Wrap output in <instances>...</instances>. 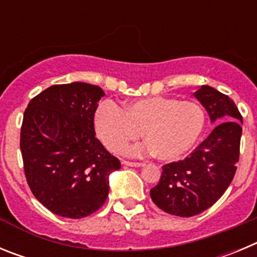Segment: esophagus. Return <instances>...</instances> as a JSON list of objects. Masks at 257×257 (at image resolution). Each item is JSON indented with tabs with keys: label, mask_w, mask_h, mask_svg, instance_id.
I'll return each instance as SVG.
<instances>
[{
	"label": "esophagus",
	"mask_w": 257,
	"mask_h": 257,
	"mask_svg": "<svg viewBox=\"0 0 257 257\" xmlns=\"http://www.w3.org/2000/svg\"><path fill=\"white\" fill-rule=\"evenodd\" d=\"M123 163L124 166H130V167H142L143 165H144V163H142V162H133V161H126V160H123Z\"/></svg>",
	"instance_id": "34e87169"
}]
</instances>
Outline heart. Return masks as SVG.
Returning <instances> with one entry per match:
<instances>
[{
	"instance_id": "obj_1",
	"label": "heart",
	"mask_w": 257,
	"mask_h": 257,
	"mask_svg": "<svg viewBox=\"0 0 257 257\" xmlns=\"http://www.w3.org/2000/svg\"><path fill=\"white\" fill-rule=\"evenodd\" d=\"M95 130L109 151L121 152L142 135L143 151L171 162L189 153L206 126L205 110L197 101L172 96H152L126 104L122 109L110 101L97 106Z\"/></svg>"
}]
</instances>
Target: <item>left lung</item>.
Wrapping results in <instances>:
<instances>
[{
    "label": "left lung",
    "mask_w": 257,
    "mask_h": 257,
    "mask_svg": "<svg viewBox=\"0 0 257 257\" xmlns=\"http://www.w3.org/2000/svg\"><path fill=\"white\" fill-rule=\"evenodd\" d=\"M194 96L217 126L185 160L162 166L160 181L151 189L157 207L181 217L211 207L230 185L239 160L242 115L234 101L211 86H202Z\"/></svg>",
    "instance_id": "1"
}]
</instances>
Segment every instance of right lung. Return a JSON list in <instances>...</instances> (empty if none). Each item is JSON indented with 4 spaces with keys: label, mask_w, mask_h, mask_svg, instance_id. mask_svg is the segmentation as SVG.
<instances>
[{
    "label": "right lung",
    "mask_w": 257,
    "mask_h": 257,
    "mask_svg": "<svg viewBox=\"0 0 257 257\" xmlns=\"http://www.w3.org/2000/svg\"><path fill=\"white\" fill-rule=\"evenodd\" d=\"M99 86L54 85L29 101L20 130L24 174L33 196L52 213L82 219L104 205L108 176L121 169L95 136Z\"/></svg>",
    "instance_id": "1"
}]
</instances>
